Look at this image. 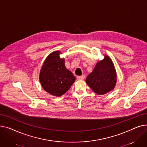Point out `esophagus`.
I'll return each instance as SVG.
<instances>
[{
  "instance_id": "esophagus-1",
  "label": "esophagus",
  "mask_w": 147,
  "mask_h": 147,
  "mask_svg": "<svg viewBox=\"0 0 147 147\" xmlns=\"http://www.w3.org/2000/svg\"><path fill=\"white\" fill-rule=\"evenodd\" d=\"M85 78V76H77V79L78 80H83Z\"/></svg>"
}]
</instances>
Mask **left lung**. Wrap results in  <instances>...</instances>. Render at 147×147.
Returning <instances> with one entry per match:
<instances>
[{
    "mask_svg": "<svg viewBox=\"0 0 147 147\" xmlns=\"http://www.w3.org/2000/svg\"><path fill=\"white\" fill-rule=\"evenodd\" d=\"M116 77L112 61L109 57L105 55L87 76L86 82L95 93L103 95L114 89L116 83Z\"/></svg>",
    "mask_w": 147,
    "mask_h": 147,
    "instance_id": "left-lung-1",
    "label": "left lung"
}]
</instances>
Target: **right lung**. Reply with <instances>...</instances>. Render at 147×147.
Listing matches in <instances>:
<instances>
[{
	"label": "right lung",
	"mask_w": 147,
	"mask_h": 147,
	"mask_svg": "<svg viewBox=\"0 0 147 147\" xmlns=\"http://www.w3.org/2000/svg\"><path fill=\"white\" fill-rule=\"evenodd\" d=\"M59 53V51H55L46 58L39 76L43 88L57 96L64 94L76 80L75 76L66 68L64 59L60 58Z\"/></svg>",
	"instance_id": "add662e5"
}]
</instances>
